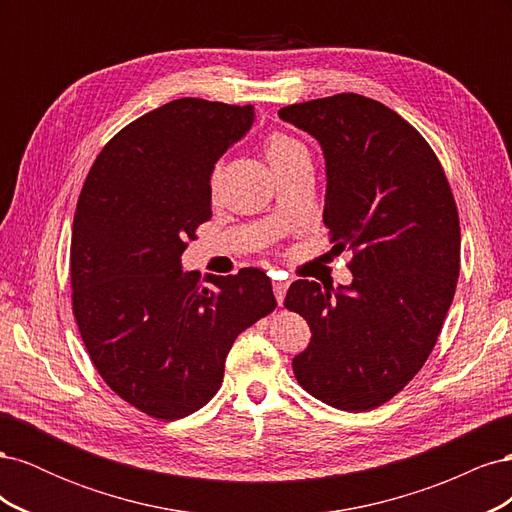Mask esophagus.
<instances>
[{"label":"esophagus","instance_id":"obj_1","mask_svg":"<svg viewBox=\"0 0 512 512\" xmlns=\"http://www.w3.org/2000/svg\"><path fill=\"white\" fill-rule=\"evenodd\" d=\"M288 282L286 280H275L273 282V292H275V299H277V303H284V297H286V290H288Z\"/></svg>","mask_w":512,"mask_h":512}]
</instances>
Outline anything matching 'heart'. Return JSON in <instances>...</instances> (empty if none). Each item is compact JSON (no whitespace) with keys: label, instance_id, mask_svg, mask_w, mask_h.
Wrapping results in <instances>:
<instances>
[{"label":"heart","instance_id":"obj_1","mask_svg":"<svg viewBox=\"0 0 512 512\" xmlns=\"http://www.w3.org/2000/svg\"><path fill=\"white\" fill-rule=\"evenodd\" d=\"M305 151V147L297 141V138H292L286 132H271L267 136V143H265V153H267V160L271 162V166L275 168L277 164L286 162L288 158H292L294 153ZM218 179V168L213 170V183Z\"/></svg>","mask_w":512,"mask_h":512}]
</instances>
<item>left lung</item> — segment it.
<instances>
[{
	"mask_svg": "<svg viewBox=\"0 0 512 512\" xmlns=\"http://www.w3.org/2000/svg\"><path fill=\"white\" fill-rule=\"evenodd\" d=\"M327 160L324 226L337 254L352 252V284L297 280L286 309L312 342L294 376L327 406L365 412L421 371L438 342L459 277L461 230L436 153L389 106L337 94L280 108Z\"/></svg>",
	"mask_w": 512,
	"mask_h": 512,
	"instance_id": "left-lung-1",
	"label": "left lung"
}]
</instances>
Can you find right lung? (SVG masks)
Returning a JSON list of instances; mask_svg holds the SVG:
<instances>
[{"label":"right lung","instance_id":"obj_1","mask_svg":"<svg viewBox=\"0 0 512 512\" xmlns=\"http://www.w3.org/2000/svg\"><path fill=\"white\" fill-rule=\"evenodd\" d=\"M254 106L168 102L119 130L91 166L70 243L72 312L89 359L130 406L160 421L203 408L239 333L277 301L265 271L181 269L211 220V173Z\"/></svg>","mask_w":512,"mask_h":512}]
</instances>
